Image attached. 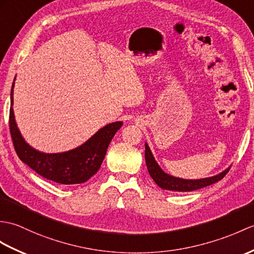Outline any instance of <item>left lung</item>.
<instances>
[{"instance_id": "1", "label": "left lung", "mask_w": 254, "mask_h": 254, "mask_svg": "<svg viewBox=\"0 0 254 254\" xmlns=\"http://www.w3.org/2000/svg\"><path fill=\"white\" fill-rule=\"evenodd\" d=\"M145 160L147 169H148V173L156 184L160 188H162V190L172 191H193L200 190V188L207 187L221 181L224 176L226 175L228 170L231 169V167H228L219 174L199 180H186L176 178V176L166 173L161 169V167L159 166V163L156 161V159L154 155H152V152L147 143H145Z\"/></svg>"}]
</instances>
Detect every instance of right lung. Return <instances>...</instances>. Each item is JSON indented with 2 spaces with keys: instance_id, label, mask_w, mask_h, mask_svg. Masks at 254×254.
Masks as SVG:
<instances>
[{
  "instance_id": "obj_1",
  "label": "right lung",
  "mask_w": 254,
  "mask_h": 254,
  "mask_svg": "<svg viewBox=\"0 0 254 254\" xmlns=\"http://www.w3.org/2000/svg\"><path fill=\"white\" fill-rule=\"evenodd\" d=\"M15 79L10 90L9 128L15 150L20 160L42 178L60 184H82L91 179L102 166L110 141L123 122L116 121L106 125L85 143L68 151L54 154L40 151L27 143L17 127L13 109Z\"/></svg>"
}]
</instances>
